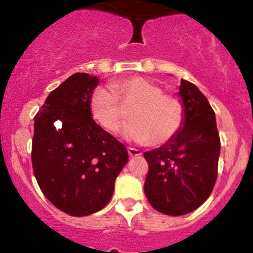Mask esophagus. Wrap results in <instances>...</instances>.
Listing matches in <instances>:
<instances>
[{"instance_id": "obj_1", "label": "esophagus", "mask_w": 253, "mask_h": 253, "mask_svg": "<svg viewBox=\"0 0 253 253\" xmlns=\"http://www.w3.org/2000/svg\"><path fill=\"white\" fill-rule=\"evenodd\" d=\"M127 152H128L129 157H139V155H142L141 150L136 149V148L128 147V148H127Z\"/></svg>"}]
</instances>
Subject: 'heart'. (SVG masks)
<instances>
[{
	"label": "heart",
	"instance_id": "1",
	"mask_svg": "<svg viewBox=\"0 0 253 253\" xmlns=\"http://www.w3.org/2000/svg\"><path fill=\"white\" fill-rule=\"evenodd\" d=\"M129 109L132 120L125 125L121 134L127 139L160 145L177 133L183 121V110L174 96L163 94V89L143 77L115 82L106 88L93 91L89 110L94 121L109 132H115Z\"/></svg>",
	"mask_w": 253,
	"mask_h": 253
}]
</instances>
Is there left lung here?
Segmentation results:
<instances>
[{"mask_svg": "<svg viewBox=\"0 0 253 253\" xmlns=\"http://www.w3.org/2000/svg\"><path fill=\"white\" fill-rule=\"evenodd\" d=\"M178 96L183 108L180 129L162 147L144 152L149 165L145 196L153 208L174 216L191 213L211 196L220 154L215 114L206 96L185 79Z\"/></svg>", "mask_w": 253, "mask_h": 253, "instance_id": "obj_1", "label": "left lung"}]
</instances>
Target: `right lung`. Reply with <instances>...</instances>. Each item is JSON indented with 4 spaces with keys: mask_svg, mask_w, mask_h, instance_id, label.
Returning <instances> with one entry per match:
<instances>
[{
    "mask_svg": "<svg viewBox=\"0 0 253 253\" xmlns=\"http://www.w3.org/2000/svg\"><path fill=\"white\" fill-rule=\"evenodd\" d=\"M98 77L75 73L53 89L34 117L32 162L35 178L56 208L73 216L100 211L128 153L93 120L89 100Z\"/></svg>",
    "mask_w": 253,
    "mask_h": 253,
    "instance_id": "add662e5",
    "label": "right lung"
}]
</instances>
